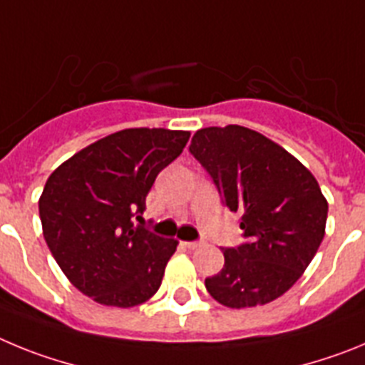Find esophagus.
Listing matches in <instances>:
<instances>
[{
	"label": "esophagus",
	"mask_w": 365,
	"mask_h": 365,
	"mask_svg": "<svg viewBox=\"0 0 365 365\" xmlns=\"http://www.w3.org/2000/svg\"><path fill=\"white\" fill-rule=\"evenodd\" d=\"M182 245H185L186 248H190V250H193V248H197L201 243H199V241H185Z\"/></svg>",
	"instance_id": "34e87169"
}]
</instances>
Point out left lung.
I'll use <instances>...</instances> for the list:
<instances>
[{
    "label": "left lung",
    "mask_w": 365,
    "mask_h": 365,
    "mask_svg": "<svg viewBox=\"0 0 365 365\" xmlns=\"http://www.w3.org/2000/svg\"><path fill=\"white\" fill-rule=\"evenodd\" d=\"M190 153L210 173L222 202L241 215L247 243L222 248L225 267L205 279L221 305L245 309L285 294L325 235L327 199L296 157L243 125L202 128Z\"/></svg>",
    "instance_id": "left-lung-1"
}]
</instances>
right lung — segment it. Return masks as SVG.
Returning <instances> with one entry per match:
<instances>
[{"mask_svg": "<svg viewBox=\"0 0 365 365\" xmlns=\"http://www.w3.org/2000/svg\"><path fill=\"white\" fill-rule=\"evenodd\" d=\"M188 138L190 131L163 128L122 130L51 173L40 197L43 237L82 294L128 309L159 291L179 241L144 228L143 214L159 172L182 153Z\"/></svg>", "mask_w": 365, "mask_h": 365, "instance_id": "add662e5", "label": "right lung"}]
</instances>
